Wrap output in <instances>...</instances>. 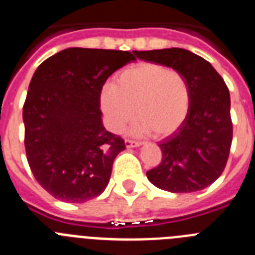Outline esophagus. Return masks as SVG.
<instances>
[{
  "mask_svg": "<svg viewBox=\"0 0 255 255\" xmlns=\"http://www.w3.org/2000/svg\"><path fill=\"white\" fill-rule=\"evenodd\" d=\"M125 145L128 148H134V147H139V145H141V143L140 141L131 140V139H125Z\"/></svg>",
  "mask_w": 255,
  "mask_h": 255,
  "instance_id": "obj_1",
  "label": "esophagus"
}]
</instances>
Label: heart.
<instances>
[{
  "label": "heart",
  "instance_id": "heart-1",
  "mask_svg": "<svg viewBox=\"0 0 255 255\" xmlns=\"http://www.w3.org/2000/svg\"><path fill=\"white\" fill-rule=\"evenodd\" d=\"M100 103L115 131L123 130L136 115V131L162 138L179 129L188 116L190 85L177 70L144 62L123 70L114 84L106 85Z\"/></svg>",
  "mask_w": 255,
  "mask_h": 255
}]
</instances>
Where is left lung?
<instances>
[{
  "mask_svg": "<svg viewBox=\"0 0 255 255\" xmlns=\"http://www.w3.org/2000/svg\"><path fill=\"white\" fill-rule=\"evenodd\" d=\"M140 60L172 67L190 85V107L176 131L159 143L162 161L147 171L153 185L171 193H193L224 172L233 141L229 88L208 61L188 49L140 51Z\"/></svg>",
  "mask_w": 255,
  "mask_h": 255,
  "instance_id": "obj_1",
  "label": "left lung"
}]
</instances>
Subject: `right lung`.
I'll list each match as a JSON object with an SVG mask.
<instances>
[{
    "mask_svg": "<svg viewBox=\"0 0 255 255\" xmlns=\"http://www.w3.org/2000/svg\"><path fill=\"white\" fill-rule=\"evenodd\" d=\"M135 55L74 47L35 70L22 107L24 144L35 180L56 199L83 203L107 186L125 141L102 125L100 96L108 76Z\"/></svg>",
    "mask_w": 255,
    "mask_h": 255,
    "instance_id": "add662e5",
    "label": "right lung"
}]
</instances>
